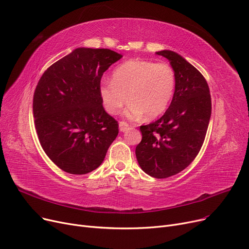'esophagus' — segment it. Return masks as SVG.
Wrapping results in <instances>:
<instances>
[{"mask_svg":"<svg viewBox=\"0 0 249 249\" xmlns=\"http://www.w3.org/2000/svg\"><path fill=\"white\" fill-rule=\"evenodd\" d=\"M119 129H120L121 132H125V131H127V130L129 129V125H128L126 122L121 121V122L119 123Z\"/></svg>","mask_w":249,"mask_h":249,"instance_id":"1","label":"esophagus"}]
</instances>
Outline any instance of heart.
<instances>
[{"label":"heart","instance_id":"obj_1","mask_svg":"<svg viewBox=\"0 0 249 249\" xmlns=\"http://www.w3.org/2000/svg\"><path fill=\"white\" fill-rule=\"evenodd\" d=\"M176 83V72L171 64L132 59L114 70L112 82L102 81L99 94L110 114L119 113L129 100L131 104L125 111L129 119H139L144 114L152 119L167 109Z\"/></svg>","mask_w":249,"mask_h":249}]
</instances>
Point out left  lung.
I'll list each match as a JSON object with an SVG mask.
<instances>
[{
	"mask_svg": "<svg viewBox=\"0 0 249 249\" xmlns=\"http://www.w3.org/2000/svg\"><path fill=\"white\" fill-rule=\"evenodd\" d=\"M176 72L175 94L158 121L140 126L142 140L135 154L142 171L165 178L185 169L198 155L211 117L210 89L202 73L172 50L156 52Z\"/></svg>",
	"mask_w": 249,
	"mask_h": 249,
	"instance_id": "1",
	"label": "left lung"
}]
</instances>
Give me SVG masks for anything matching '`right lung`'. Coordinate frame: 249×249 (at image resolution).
Returning a JSON list of instances; mask_svg holds the SVG:
<instances>
[{
    "mask_svg": "<svg viewBox=\"0 0 249 249\" xmlns=\"http://www.w3.org/2000/svg\"><path fill=\"white\" fill-rule=\"evenodd\" d=\"M122 57L104 48L80 47L44 71L35 89L33 116L40 144L63 172L86 175L101 165L118 123L103 107V73Z\"/></svg>",
    "mask_w": 249,
    "mask_h": 249,
    "instance_id": "obj_1",
    "label": "right lung"
}]
</instances>
